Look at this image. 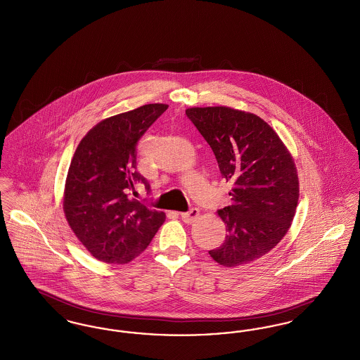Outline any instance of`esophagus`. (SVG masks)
<instances>
[{
	"label": "esophagus",
	"mask_w": 360,
	"mask_h": 360,
	"mask_svg": "<svg viewBox=\"0 0 360 360\" xmlns=\"http://www.w3.org/2000/svg\"><path fill=\"white\" fill-rule=\"evenodd\" d=\"M181 217L186 224L195 223L197 219L200 217V209L193 207L191 210H188L186 213H181Z\"/></svg>",
	"instance_id": "34e87169"
}]
</instances>
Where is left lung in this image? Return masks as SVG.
<instances>
[{"instance_id":"left-lung-1","label":"left lung","mask_w":360,"mask_h":360,"mask_svg":"<svg viewBox=\"0 0 360 360\" xmlns=\"http://www.w3.org/2000/svg\"><path fill=\"white\" fill-rule=\"evenodd\" d=\"M219 169L233 184L232 205L217 210L226 225L223 244L209 251L219 264L238 267L269 254L290 228L300 197L288 147L259 116L229 106L188 108Z\"/></svg>"}]
</instances>
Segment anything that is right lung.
<instances>
[{"instance_id": "obj_1", "label": "right lung", "mask_w": 360, "mask_h": 360, "mask_svg": "<svg viewBox=\"0 0 360 360\" xmlns=\"http://www.w3.org/2000/svg\"><path fill=\"white\" fill-rule=\"evenodd\" d=\"M169 108L148 103L94 125L70 163L63 210L71 231L101 262L124 264L139 257L165 223V212L131 197L150 185L136 172L139 139Z\"/></svg>"}]
</instances>
